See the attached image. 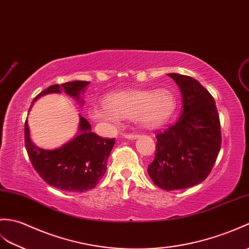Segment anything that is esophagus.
<instances>
[{
	"instance_id": "1",
	"label": "esophagus",
	"mask_w": 249,
	"mask_h": 249,
	"mask_svg": "<svg viewBox=\"0 0 249 249\" xmlns=\"http://www.w3.org/2000/svg\"><path fill=\"white\" fill-rule=\"evenodd\" d=\"M123 136L126 139H136V138H138V135H136V134H124Z\"/></svg>"
}]
</instances>
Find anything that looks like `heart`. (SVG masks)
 Returning a JSON list of instances; mask_svg holds the SVG:
<instances>
[{
    "instance_id": "b5f03b06",
    "label": "heart",
    "mask_w": 249,
    "mask_h": 249,
    "mask_svg": "<svg viewBox=\"0 0 249 249\" xmlns=\"http://www.w3.org/2000/svg\"><path fill=\"white\" fill-rule=\"evenodd\" d=\"M176 108L175 96L165 89L135 90L112 94L105 100V108L92 107L88 114L96 123L113 126L119 119H135L147 127L164 124Z\"/></svg>"
}]
</instances>
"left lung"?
I'll return each mask as SVG.
<instances>
[{"instance_id": "8db88e82", "label": "left lung", "mask_w": 249, "mask_h": 249, "mask_svg": "<svg viewBox=\"0 0 249 249\" xmlns=\"http://www.w3.org/2000/svg\"><path fill=\"white\" fill-rule=\"evenodd\" d=\"M182 94L177 122L157 131L156 153L148 175L159 188L173 191L193 187L209 176L221 149L222 132L215 101L197 80L167 74Z\"/></svg>"}]
</instances>
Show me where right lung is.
<instances>
[{
	"mask_svg": "<svg viewBox=\"0 0 249 249\" xmlns=\"http://www.w3.org/2000/svg\"><path fill=\"white\" fill-rule=\"evenodd\" d=\"M88 82L75 80L60 86H50L34 98L48 93L67 94L79 98ZM33 101V103H34ZM80 134L60 148L46 151L35 146L30 139L27 121L24 125V142L34 169L50 186L68 192H85L100 182L107 170V160L114 145L113 139H105L91 131V125L80 117Z\"/></svg>",
	"mask_w": 249,
	"mask_h": 249,
	"instance_id": "1",
	"label": "right lung"
}]
</instances>
